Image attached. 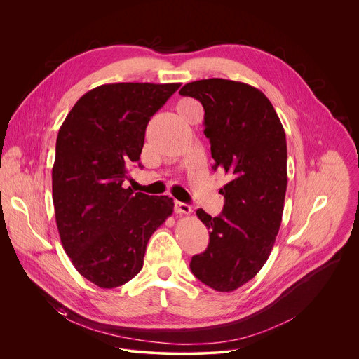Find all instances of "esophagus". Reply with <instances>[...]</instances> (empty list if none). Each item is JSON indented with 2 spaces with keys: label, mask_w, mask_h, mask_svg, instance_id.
I'll return each instance as SVG.
<instances>
[{
  "label": "esophagus",
  "mask_w": 359,
  "mask_h": 359,
  "mask_svg": "<svg viewBox=\"0 0 359 359\" xmlns=\"http://www.w3.org/2000/svg\"><path fill=\"white\" fill-rule=\"evenodd\" d=\"M175 209L179 215H190L193 210H191V206H189L187 203H182V201H176L175 204Z\"/></svg>",
  "instance_id": "obj_1"
}]
</instances>
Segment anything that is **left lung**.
<instances>
[{"label":"left lung","mask_w":359,"mask_h":359,"mask_svg":"<svg viewBox=\"0 0 359 359\" xmlns=\"http://www.w3.org/2000/svg\"><path fill=\"white\" fill-rule=\"evenodd\" d=\"M179 93L203 105L213 169L230 177L220 189L222 215L196 212L210 238L206 251L191 257L190 270L203 284L230 292L262 270L280 230L287 190L285 132L269 97L251 85L212 78L186 83Z\"/></svg>","instance_id":"obj_1"}]
</instances>
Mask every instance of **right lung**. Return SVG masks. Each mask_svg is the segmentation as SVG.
Here are the masks:
<instances>
[{"instance_id":"add662e5","label":"right lung","mask_w":359,"mask_h":359,"mask_svg":"<svg viewBox=\"0 0 359 359\" xmlns=\"http://www.w3.org/2000/svg\"><path fill=\"white\" fill-rule=\"evenodd\" d=\"M180 83L121 82L90 89L60 128L53 200L65 252L78 273L115 288L143 267L147 241L173 213V198L125 189L140 165L150 118Z\"/></svg>"}]
</instances>
